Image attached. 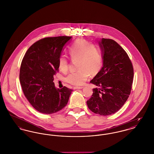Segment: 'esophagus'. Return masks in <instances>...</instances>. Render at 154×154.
<instances>
[{"mask_svg": "<svg viewBox=\"0 0 154 154\" xmlns=\"http://www.w3.org/2000/svg\"><path fill=\"white\" fill-rule=\"evenodd\" d=\"M83 87H82V86H81V87L80 86L79 87V86H75L74 87L75 89H83Z\"/></svg>", "mask_w": 154, "mask_h": 154, "instance_id": "esophagus-1", "label": "esophagus"}]
</instances>
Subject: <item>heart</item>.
Returning a JSON list of instances; mask_svg holds the SVG:
<instances>
[{"instance_id":"b5f03b06","label":"heart","mask_w":154,"mask_h":154,"mask_svg":"<svg viewBox=\"0 0 154 154\" xmlns=\"http://www.w3.org/2000/svg\"><path fill=\"white\" fill-rule=\"evenodd\" d=\"M68 52L73 61L77 62V72L69 74L66 81L75 86L82 85L89 75L95 76L100 72L103 65L102 55L100 50L89 41L78 39L69 47ZM58 68L66 72L69 68L68 60L63 56L58 60Z\"/></svg>"}]
</instances>
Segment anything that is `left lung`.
<instances>
[{
    "mask_svg": "<svg viewBox=\"0 0 154 154\" xmlns=\"http://www.w3.org/2000/svg\"><path fill=\"white\" fill-rule=\"evenodd\" d=\"M99 44L103 67L90 82L96 88L93 89L87 105L93 113L105 116L116 113L128 99L132 88L134 69L128 55L117 42L102 38Z\"/></svg>",
    "mask_w": 154,
    "mask_h": 154,
    "instance_id": "1",
    "label": "left lung"
}]
</instances>
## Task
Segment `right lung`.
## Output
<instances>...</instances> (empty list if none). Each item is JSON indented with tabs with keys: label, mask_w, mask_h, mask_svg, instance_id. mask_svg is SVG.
Instances as JSON below:
<instances>
[{
	"label": "right lung",
	"mask_w": 154,
	"mask_h": 154,
	"mask_svg": "<svg viewBox=\"0 0 154 154\" xmlns=\"http://www.w3.org/2000/svg\"><path fill=\"white\" fill-rule=\"evenodd\" d=\"M72 37H47L34 43L21 63L22 90L32 107L44 114L62 110L68 102L72 89L55 87L54 75L58 72V60L65 44Z\"/></svg>",
	"instance_id": "add662e5"
}]
</instances>
